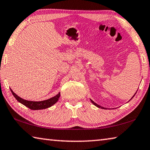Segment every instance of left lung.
I'll use <instances>...</instances> for the list:
<instances>
[{
  "instance_id": "left-lung-1",
  "label": "left lung",
  "mask_w": 150,
  "mask_h": 150,
  "mask_svg": "<svg viewBox=\"0 0 150 150\" xmlns=\"http://www.w3.org/2000/svg\"><path fill=\"white\" fill-rule=\"evenodd\" d=\"M135 95H136V94H135ZM134 96H133V97H134ZM133 97H132V98H133ZM91 102L93 103V104L94 105H95L96 106H97V107H98V108H103V107H101L100 106H99L98 105H97V104H96V103H95V102H94V101H93L92 100H91Z\"/></svg>"
}]
</instances>
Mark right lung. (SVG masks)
Segmentation results:
<instances>
[{
	"label": "right lung",
	"instance_id": "obj_1",
	"mask_svg": "<svg viewBox=\"0 0 150 150\" xmlns=\"http://www.w3.org/2000/svg\"><path fill=\"white\" fill-rule=\"evenodd\" d=\"M11 91L12 93V95H14V97L16 98V99L18 101V102L22 103V105H24V106H26V107L31 109V110H41V109H45V108H49L57 102V100H59V98L60 96V93H58L56 96H55L54 97L51 98H49V99L47 100L39 101V102H35V101H30V100H24L23 98L19 97L18 96L16 95V94L12 91V90L11 89Z\"/></svg>",
	"mask_w": 150,
	"mask_h": 150
}]
</instances>
